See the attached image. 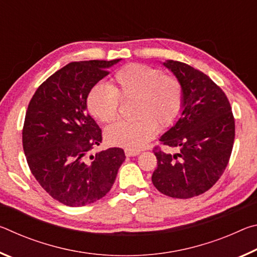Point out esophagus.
Masks as SVG:
<instances>
[{"mask_svg":"<svg viewBox=\"0 0 257 257\" xmlns=\"http://www.w3.org/2000/svg\"><path fill=\"white\" fill-rule=\"evenodd\" d=\"M124 154L125 156H137L139 155V151H135V150H129V149H125L124 150Z\"/></svg>","mask_w":257,"mask_h":257,"instance_id":"obj_1","label":"esophagus"}]
</instances>
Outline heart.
Here are the masks:
<instances>
[{
  "label": "heart",
  "instance_id": "obj_1",
  "mask_svg": "<svg viewBox=\"0 0 257 257\" xmlns=\"http://www.w3.org/2000/svg\"><path fill=\"white\" fill-rule=\"evenodd\" d=\"M119 98H134L132 121H118L105 129L108 144L139 150L153 138L158 127L170 125L184 102V87L177 77L164 75L161 69L142 63L120 68L111 85L97 84L86 98L87 108L94 118L110 123L118 116Z\"/></svg>",
  "mask_w": 257,
  "mask_h": 257
}]
</instances>
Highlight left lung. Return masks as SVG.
<instances>
[{"mask_svg":"<svg viewBox=\"0 0 257 257\" xmlns=\"http://www.w3.org/2000/svg\"><path fill=\"white\" fill-rule=\"evenodd\" d=\"M163 66L182 84L184 102L179 120L160 138L177 152L155 147L158 168L152 181L167 196L191 198L210 189L227 168L234 119L228 97L205 73L179 61L168 60Z\"/></svg>","mask_w":257,"mask_h":257,"instance_id":"8db88e82","label":"left lung"}]
</instances>
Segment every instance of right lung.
Instances as JSON below:
<instances>
[{
  "mask_svg": "<svg viewBox=\"0 0 257 257\" xmlns=\"http://www.w3.org/2000/svg\"><path fill=\"white\" fill-rule=\"evenodd\" d=\"M120 60L69 63L29 102L23 129L27 163L46 193L64 205L85 206L105 196L125 160L119 147L87 158L102 143V130L87 113V95Z\"/></svg>",
  "mask_w": 257,
  "mask_h": 257,
  "instance_id": "add662e5",
  "label": "right lung"
}]
</instances>
